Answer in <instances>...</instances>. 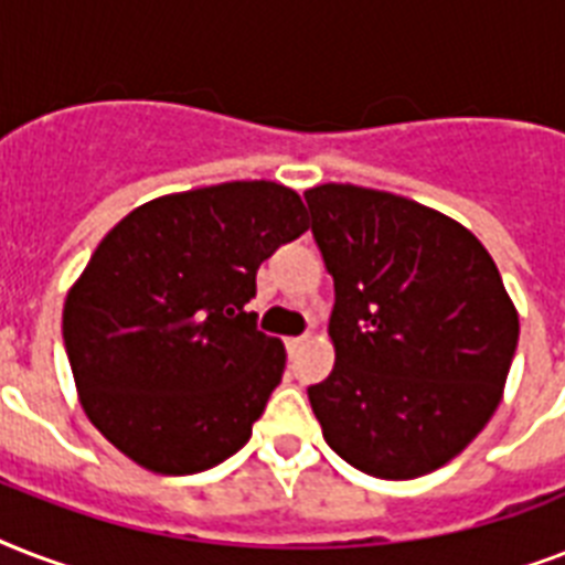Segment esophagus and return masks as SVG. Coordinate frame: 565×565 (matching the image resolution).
Instances as JSON below:
<instances>
[{"label":"esophagus","instance_id":"obj_1","mask_svg":"<svg viewBox=\"0 0 565 565\" xmlns=\"http://www.w3.org/2000/svg\"><path fill=\"white\" fill-rule=\"evenodd\" d=\"M308 340H310V334H301V337H287V352H290V358H292V354H296V352H299L301 345L308 343Z\"/></svg>","mask_w":565,"mask_h":565}]
</instances>
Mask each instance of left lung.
Here are the masks:
<instances>
[{"label": "left lung", "mask_w": 565, "mask_h": 565, "mask_svg": "<svg viewBox=\"0 0 565 565\" xmlns=\"http://www.w3.org/2000/svg\"><path fill=\"white\" fill-rule=\"evenodd\" d=\"M305 202L334 278L337 363L308 386L322 437L375 478L434 472L490 422L516 354L499 266L472 231L404 195L322 184Z\"/></svg>", "instance_id": "1"}]
</instances>
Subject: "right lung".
Instances as JSON below:
<instances>
[{"label": "right lung", "instance_id": "add662e5", "mask_svg": "<svg viewBox=\"0 0 565 565\" xmlns=\"http://www.w3.org/2000/svg\"><path fill=\"white\" fill-rule=\"evenodd\" d=\"M308 231L299 193L225 181L140 204L66 296L64 345L87 419L135 463L195 475L246 446L281 384L257 331V266Z\"/></svg>", "mask_w": 565, "mask_h": 565}]
</instances>
